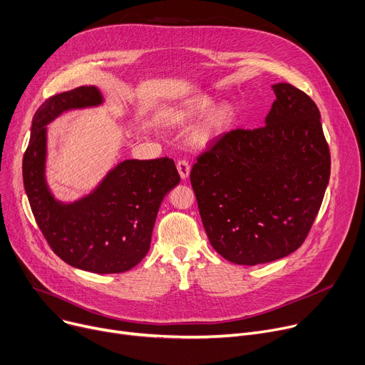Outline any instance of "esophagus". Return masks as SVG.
<instances>
[{
	"mask_svg": "<svg viewBox=\"0 0 365 365\" xmlns=\"http://www.w3.org/2000/svg\"><path fill=\"white\" fill-rule=\"evenodd\" d=\"M177 170L180 173V177L182 180H185L188 177V174H190V163L185 159H181V160L177 162Z\"/></svg>",
	"mask_w": 365,
	"mask_h": 365,
	"instance_id": "esophagus-1",
	"label": "esophagus"
}]
</instances>
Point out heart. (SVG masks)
<instances>
[{"instance_id": "obj_1", "label": "heart", "mask_w": 365, "mask_h": 365, "mask_svg": "<svg viewBox=\"0 0 365 365\" xmlns=\"http://www.w3.org/2000/svg\"><path fill=\"white\" fill-rule=\"evenodd\" d=\"M215 105L213 98L210 96H197L190 99L185 105L171 112V120L177 123H184L192 118L202 117L205 112H210L200 120V123L194 127L191 133V140L195 146H209L217 140L223 133L228 130L232 123L234 110L228 103H222L211 108Z\"/></svg>"}]
</instances>
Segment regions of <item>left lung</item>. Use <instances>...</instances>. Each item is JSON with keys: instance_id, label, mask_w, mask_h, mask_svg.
I'll return each instance as SVG.
<instances>
[{"instance_id": "left-lung-1", "label": "left lung", "mask_w": 365, "mask_h": 365, "mask_svg": "<svg viewBox=\"0 0 365 365\" xmlns=\"http://www.w3.org/2000/svg\"><path fill=\"white\" fill-rule=\"evenodd\" d=\"M257 128L223 133L191 168L190 181L212 247L256 266L302 245L330 177V150L314 101L289 83Z\"/></svg>"}]
</instances>
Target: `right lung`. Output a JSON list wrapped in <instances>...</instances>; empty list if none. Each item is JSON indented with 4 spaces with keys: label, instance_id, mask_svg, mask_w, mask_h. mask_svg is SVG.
I'll list each match as a JSON object with an SVG mask.
<instances>
[{
    "label": "right lung",
    "instance_id": "right-lung-1",
    "mask_svg": "<svg viewBox=\"0 0 365 365\" xmlns=\"http://www.w3.org/2000/svg\"><path fill=\"white\" fill-rule=\"evenodd\" d=\"M102 102L95 86L46 99L32 120L23 156V184L32 213L52 251L73 267L93 273H121L145 259L165 194L180 182L170 158L124 160L98 190L71 205L52 197L45 178V125L61 112Z\"/></svg>",
    "mask_w": 365,
    "mask_h": 365
}]
</instances>
